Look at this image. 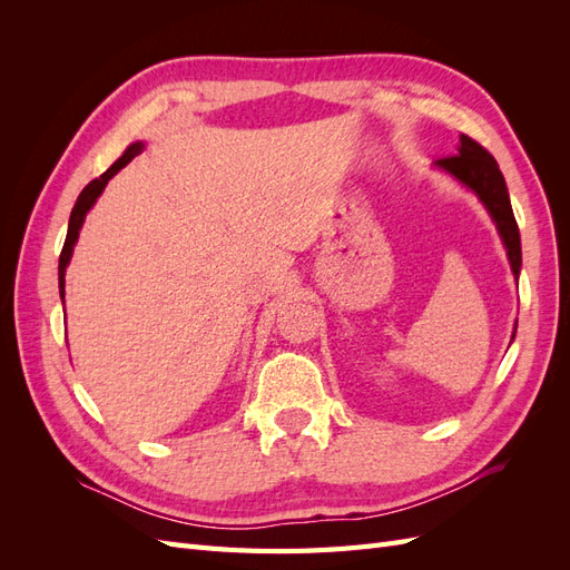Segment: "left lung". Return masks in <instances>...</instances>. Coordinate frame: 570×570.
Listing matches in <instances>:
<instances>
[{
  "instance_id": "8db88e82",
  "label": "left lung",
  "mask_w": 570,
  "mask_h": 570,
  "mask_svg": "<svg viewBox=\"0 0 570 570\" xmlns=\"http://www.w3.org/2000/svg\"><path fill=\"white\" fill-rule=\"evenodd\" d=\"M435 166L444 174H450L454 180H459L463 187H469L471 193L485 206L490 218L494 220L497 233L502 237V245L507 249L509 264L513 271V278L519 281L521 275V233L515 226L509 189L504 183L502 170H499L492 154L480 147L469 135H461L459 154L450 159H440ZM515 335V331H513Z\"/></svg>"
}]
</instances>
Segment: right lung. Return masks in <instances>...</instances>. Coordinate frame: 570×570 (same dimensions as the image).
<instances>
[{
	"label": "right lung",
	"instance_id": "add662e5",
	"mask_svg": "<svg viewBox=\"0 0 570 570\" xmlns=\"http://www.w3.org/2000/svg\"><path fill=\"white\" fill-rule=\"evenodd\" d=\"M142 149H145V142H132V145L124 151V157H118V159L111 164V168H107L105 174H101L97 180H92L88 187H85L82 193H80V197L76 199L71 218H68L66 243H63V249H61V256H59V295H61V304H63V295H66V268H68V264H71L73 247H76V243H78V235H80V228H82V223H85V216H88V212L92 209L95 202L99 199V195L105 193L107 183L118 174L120 168H126Z\"/></svg>",
	"mask_w": 570,
	"mask_h": 570
}]
</instances>
